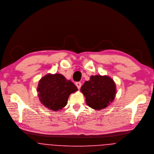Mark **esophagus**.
Returning a JSON list of instances; mask_svg holds the SVG:
<instances>
[{"label": "esophagus", "mask_w": 154, "mask_h": 154, "mask_svg": "<svg viewBox=\"0 0 154 154\" xmlns=\"http://www.w3.org/2000/svg\"><path fill=\"white\" fill-rule=\"evenodd\" d=\"M76 87H78V89H79V88L81 87V83L80 82H78L76 83Z\"/></svg>", "instance_id": "obj_1"}]
</instances>
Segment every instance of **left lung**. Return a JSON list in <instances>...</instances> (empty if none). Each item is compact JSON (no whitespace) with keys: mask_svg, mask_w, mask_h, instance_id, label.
Instances as JSON below:
<instances>
[{"mask_svg":"<svg viewBox=\"0 0 154 154\" xmlns=\"http://www.w3.org/2000/svg\"><path fill=\"white\" fill-rule=\"evenodd\" d=\"M89 107L95 110L103 109L114 100L116 87L114 81L108 76L92 75L81 88Z\"/></svg>","mask_w":154,"mask_h":154,"instance_id":"left-lung-1","label":"left lung"}]
</instances>
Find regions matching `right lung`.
I'll list each match as a JSON object with an SVG mask.
<instances>
[{
    "instance_id": "right-lung-1",
    "label": "right lung",
    "mask_w": 154,
    "mask_h": 154,
    "mask_svg": "<svg viewBox=\"0 0 154 154\" xmlns=\"http://www.w3.org/2000/svg\"><path fill=\"white\" fill-rule=\"evenodd\" d=\"M77 90L72 81L59 73L45 75L40 80L37 87L40 102L47 109L54 111L65 107L70 94Z\"/></svg>"
}]
</instances>
